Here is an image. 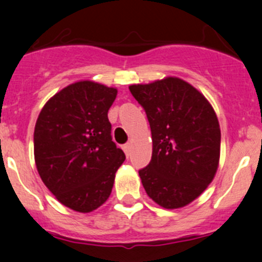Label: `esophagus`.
I'll return each instance as SVG.
<instances>
[{"label": "esophagus", "mask_w": 262, "mask_h": 262, "mask_svg": "<svg viewBox=\"0 0 262 262\" xmlns=\"http://www.w3.org/2000/svg\"><path fill=\"white\" fill-rule=\"evenodd\" d=\"M123 150H124V152H125L126 156H130V144H129V143L124 144Z\"/></svg>", "instance_id": "1"}]
</instances>
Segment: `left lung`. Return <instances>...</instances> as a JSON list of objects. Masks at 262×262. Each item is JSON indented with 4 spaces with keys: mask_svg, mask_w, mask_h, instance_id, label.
Returning a JSON list of instances; mask_svg holds the SVG:
<instances>
[{
    "mask_svg": "<svg viewBox=\"0 0 262 262\" xmlns=\"http://www.w3.org/2000/svg\"><path fill=\"white\" fill-rule=\"evenodd\" d=\"M152 132L150 162L139 170L148 196L166 209L191 203L216 172L221 129L212 105L176 77L129 87Z\"/></svg>",
    "mask_w": 262,
    "mask_h": 262,
    "instance_id": "1",
    "label": "left lung"
}]
</instances>
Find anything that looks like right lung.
Segmentation results:
<instances>
[{
    "label": "right lung",
    "instance_id": "add662e5",
    "mask_svg": "<svg viewBox=\"0 0 262 262\" xmlns=\"http://www.w3.org/2000/svg\"><path fill=\"white\" fill-rule=\"evenodd\" d=\"M116 89L91 81L64 87L44 105L34 130V156L46 186L66 207L89 213L112 194L125 160L107 112Z\"/></svg>",
    "mask_w": 262,
    "mask_h": 262
}]
</instances>
